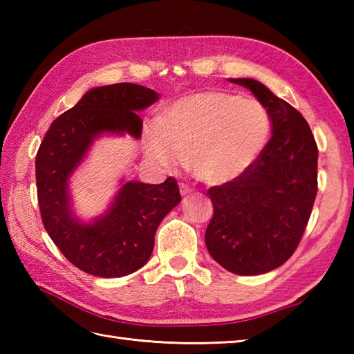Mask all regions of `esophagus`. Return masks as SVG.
<instances>
[{
  "instance_id": "esophagus-1",
  "label": "esophagus",
  "mask_w": 354,
  "mask_h": 354,
  "mask_svg": "<svg viewBox=\"0 0 354 354\" xmlns=\"http://www.w3.org/2000/svg\"><path fill=\"white\" fill-rule=\"evenodd\" d=\"M179 192H181L183 196H187V194H190L193 192V189L187 184H179Z\"/></svg>"
}]
</instances>
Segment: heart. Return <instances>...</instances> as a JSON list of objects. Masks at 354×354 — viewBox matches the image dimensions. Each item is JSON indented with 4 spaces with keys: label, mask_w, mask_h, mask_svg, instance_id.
<instances>
[{
    "label": "heart",
    "mask_w": 354,
    "mask_h": 354,
    "mask_svg": "<svg viewBox=\"0 0 354 354\" xmlns=\"http://www.w3.org/2000/svg\"><path fill=\"white\" fill-rule=\"evenodd\" d=\"M270 137L263 104L225 91L183 97L165 108L146 138V155L164 170L185 164L199 181L223 185L257 161Z\"/></svg>",
    "instance_id": "obj_1"
}]
</instances>
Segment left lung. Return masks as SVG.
<instances>
[{
  "label": "left lung",
  "mask_w": 354,
  "mask_h": 354,
  "mask_svg": "<svg viewBox=\"0 0 354 354\" xmlns=\"http://www.w3.org/2000/svg\"><path fill=\"white\" fill-rule=\"evenodd\" d=\"M266 108L272 137L250 169L208 190L214 214L209 255L237 275H260L288 260L301 240L318 192V147L299 112L254 79H228Z\"/></svg>",
  "instance_id": "1"
}]
</instances>
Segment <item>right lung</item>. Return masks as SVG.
I'll list each match as a JSON object with an SVG mask.
<instances>
[{
	"instance_id": "obj_1",
	"label": "right lung",
	"mask_w": 354,
	"mask_h": 354,
	"mask_svg": "<svg viewBox=\"0 0 354 354\" xmlns=\"http://www.w3.org/2000/svg\"><path fill=\"white\" fill-rule=\"evenodd\" d=\"M160 94L135 84L89 89L51 123L36 155V185L41 217L53 242L74 266L102 278L129 275L145 266L153 251L155 232L179 202L178 184L124 181L104 213L82 221L73 209L70 179L103 135L140 140L137 112Z\"/></svg>"
}]
</instances>
